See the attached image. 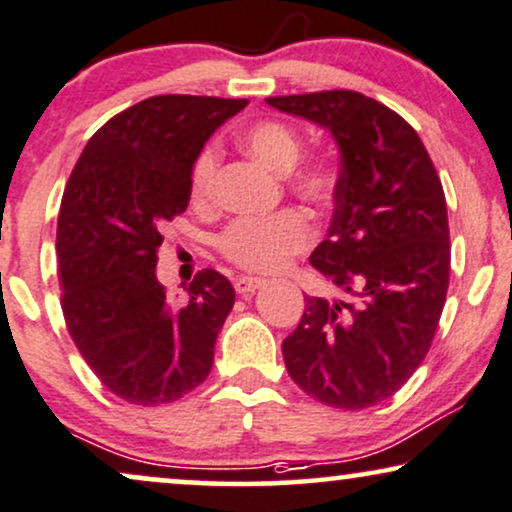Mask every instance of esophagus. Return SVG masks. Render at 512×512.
Returning <instances> with one entry per match:
<instances>
[{"instance_id":"34e87169","label":"esophagus","mask_w":512,"mask_h":512,"mask_svg":"<svg viewBox=\"0 0 512 512\" xmlns=\"http://www.w3.org/2000/svg\"><path fill=\"white\" fill-rule=\"evenodd\" d=\"M264 283H267V281H264V278L241 276V278H236V281H234V288H236L238 295H252V292L260 290Z\"/></svg>"}]
</instances>
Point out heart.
<instances>
[{"label": "heart", "mask_w": 512, "mask_h": 512, "mask_svg": "<svg viewBox=\"0 0 512 512\" xmlns=\"http://www.w3.org/2000/svg\"><path fill=\"white\" fill-rule=\"evenodd\" d=\"M241 145L252 159H257L271 173L285 175L292 170V187L302 199L311 203H327L337 187V173L327 161L299 163L302 156V140L297 131L283 121H260L252 124L241 135ZM217 166L220 154L213 145H206L196 154L192 166V199L196 203H208L215 194ZM313 241L311 224L302 213L281 210L271 217H241L231 222L220 236L222 255L238 267L250 271L283 269L297 252L306 250Z\"/></svg>", "instance_id": "1"}]
</instances>
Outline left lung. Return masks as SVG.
<instances>
[{"mask_svg":"<svg viewBox=\"0 0 512 512\" xmlns=\"http://www.w3.org/2000/svg\"><path fill=\"white\" fill-rule=\"evenodd\" d=\"M332 133L335 215L309 262L344 299L306 297L285 337L292 381L337 410L384 403L424 363L449 285V224L440 177L407 121L356 91L267 98Z\"/></svg>","mask_w":512,"mask_h":512,"instance_id":"1","label":"left lung"}]
</instances>
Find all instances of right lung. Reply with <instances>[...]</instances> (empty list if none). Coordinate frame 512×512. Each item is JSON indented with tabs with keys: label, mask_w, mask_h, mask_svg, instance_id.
<instances>
[{
	"label": "right lung",
	"mask_w": 512,
	"mask_h": 512,
	"mask_svg": "<svg viewBox=\"0 0 512 512\" xmlns=\"http://www.w3.org/2000/svg\"><path fill=\"white\" fill-rule=\"evenodd\" d=\"M248 100L154 95L88 140L63 194L58 269L72 342L114 395L173 403L213 370L236 292L203 269L189 299L170 302L156 278L161 231L192 196V166L210 135Z\"/></svg>",
	"instance_id": "add662e5"
}]
</instances>
